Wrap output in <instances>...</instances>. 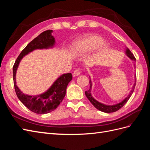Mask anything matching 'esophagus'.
I'll return each mask as SVG.
<instances>
[{"label":"esophagus","instance_id":"obj_1","mask_svg":"<svg viewBox=\"0 0 150 150\" xmlns=\"http://www.w3.org/2000/svg\"><path fill=\"white\" fill-rule=\"evenodd\" d=\"M80 73H81V71H80V70H79V69H76V70L74 71L73 75H74V76H79V75L80 74Z\"/></svg>","mask_w":150,"mask_h":150}]
</instances>
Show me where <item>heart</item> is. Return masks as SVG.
Instances as JSON below:
<instances>
[{"label": "heart", "instance_id": "heart-1", "mask_svg": "<svg viewBox=\"0 0 150 150\" xmlns=\"http://www.w3.org/2000/svg\"><path fill=\"white\" fill-rule=\"evenodd\" d=\"M100 46L101 51H106L108 48L107 42H103V39L98 35L91 34L80 40L76 43V49L80 51H90Z\"/></svg>", "mask_w": 150, "mask_h": 150}]
</instances>
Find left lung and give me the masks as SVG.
Wrapping results in <instances>:
<instances>
[{"label":"left lung","mask_w":150,"mask_h":150,"mask_svg":"<svg viewBox=\"0 0 150 150\" xmlns=\"http://www.w3.org/2000/svg\"><path fill=\"white\" fill-rule=\"evenodd\" d=\"M126 55L128 56L133 61H134V62L136 61L135 57L134 56L133 53L130 51V50L129 49H126ZM134 67H135V65H134ZM135 78H136V77H135ZM135 81H136V79H135ZM89 84H90L89 89L88 91H85V94H86V97L88 98V99H89V101L93 105L96 109H98V110H99V111H101L104 112L109 113V112H115V111H117V110H119L125 104L127 103V101L129 100V99L130 98L131 95H132V94L134 91V90L135 85H136V81H135V83L133 86V88L130 91V93L128 94V96H127L124 99V100L121 101V103L117 104H115V105H112V106L105 105V104L99 103L98 101H96V99H94L93 98V97L92 96L91 93V87H92V83H91V79L89 81Z\"/></svg>","instance_id":"left-lung-1"}]
</instances>
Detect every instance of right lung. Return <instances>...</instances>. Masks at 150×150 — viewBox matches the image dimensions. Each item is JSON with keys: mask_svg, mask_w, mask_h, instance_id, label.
Masks as SVG:
<instances>
[{"mask_svg": "<svg viewBox=\"0 0 150 150\" xmlns=\"http://www.w3.org/2000/svg\"><path fill=\"white\" fill-rule=\"evenodd\" d=\"M52 32V30L44 31L29 42L28 46L22 50L13 66V86L17 96L26 108L37 114H46L56 109L64 99L66 93L67 86L72 79L71 73L63 74L54 83L46 93L34 96L25 95L21 91L16 85V71L22 57L35 49L52 47L55 42V40L51 35Z\"/></svg>", "mask_w": 150, "mask_h": 150, "instance_id": "right-lung-1", "label": "right lung"}]
</instances>
